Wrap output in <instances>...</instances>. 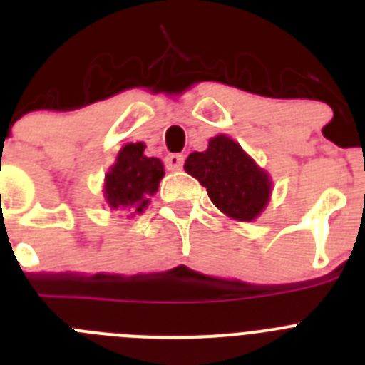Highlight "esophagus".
I'll return each instance as SVG.
<instances>
[{"mask_svg": "<svg viewBox=\"0 0 365 365\" xmlns=\"http://www.w3.org/2000/svg\"><path fill=\"white\" fill-rule=\"evenodd\" d=\"M182 164H185V155L170 153L164 157V166H166V170H170V172L180 170V168H182Z\"/></svg>", "mask_w": 365, "mask_h": 365, "instance_id": "obj_1", "label": "esophagus"}]
</instances>
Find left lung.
Segmentation results:
<instances>
[{"label": "left lung", "mask_w": 365, "mask_h": 365, "mask_svg": "<svg viewBox=\"0 0 365 365\" xmlns=\"http://www.w3.org/2000/svg\"><path fill=\"white\" fill-rule=\"evenodd\" d=\"M185 170L201 182L222 214L252 221L269 202L270 180L232 138L219 135L206 151H193Z\"/></svg>", "instance_id": "left-lung-1"}]
</instances>
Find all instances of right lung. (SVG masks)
<instances>
[{
  "label": "right lung",
  "mask_w": 365,
  "mask_h": 365,
  "mask_svg": "<svg viewBox=\"0 0 365 365\" xmlns=\"http://www.w3.org/2000/svg\"><path fill=\"white\" fill-rule=\"evenodd\" d=\"M164 166L159 159L144 155V144H125L106 175V201L111 208L143 212L159 188Z\"/></svg>",
  "instance_id": "right-lung-1"
}]
</instances>
